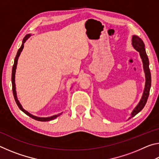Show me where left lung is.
Masks as SVG:
<instances>
[{
  "mask_svg": "<svg viewBox=\"0 0 159 159\" xmlns=\"http://www.w3.org/2000/svg\"><path fill=\"white\" fill-rule=\"evenodd\" d=\"M132 45H133L134 49L138 51V52H139V56H140L142 59V64H143L144 72L145 74V85L143 94H142L140 100H139L138 105L134 107L133 111L131 112L130 116L129 117L128 119H130V118H133L136 114H138L144 108V107L147 103L148 97H149V95L151 83H152V78H151V73L149 66V61L146 53V50H145L144 43L140 38L138 37V36H135V35H133V38H132Z\"/></svg>",
  "mask_w": 159,
  "mask_h": 159,
  "instance_id": "obj_1",
  "label": "left lung"
}]
</instances>
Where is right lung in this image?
Instances as JSON below:
<instances>
[{
	"instance_id": "obj_1",
	"label": "right lung",
	"mask_w": 159,
	"mask_h": 159,
	"mask_svg": "<svg viewBox=\"0 0 159 159\" xmlns=\"http://www.w3.org/2000/svg\"><path fill=\"white\" fill-rule=\"evenodd\" d=\"M31 36V34H27L26 35L25 37L24 38L23 41H22V43H21V45L20 49L18 50L17 51V55H16V57L15 58V61H14V64H13V66H12V92H13V95H14V98L15 99V102L16 103H17V106L19 107V108H20L21 111H22L25 114H26L27 116H29V117H31L32 118H34V119L36 120H39V121H50V120H54L55 118H56L58 116H60L62 114V112L60 113V114H56V115H54L52 116H49V117H39V116H34L33 114H30V113L28 112L27 111H26V110L23 108L22 106H21V104H20V101L18 100L17 99V92H16V86H15V72H16V69H17V61H18V59L19 57H20V54L21 52V51H22L23 48H24V44H25V43L27 41L28 39H29V37Z\"/></svg>"
}]
</instances>
